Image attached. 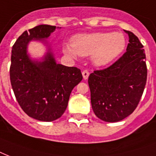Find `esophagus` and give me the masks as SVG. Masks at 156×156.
Returning a JSON list of instances; mask_svg holds the SVG:
<instances>
[{
    "instance_id": "esophagus-1",
    "label": "esophagus",
    "mask_w": 156,
    "mask_h": 156,
    "mask_svg": "<svg viewBox=\"0 0 156 156\" xmlns=\"http://www.w3.org/2000/svg\"><path fill=\"white\" fill-rule=\"evenodd\" d=\"M82 76H83V78H84V80H87L89 76V72H88L87 70H84V71H83V72H82Z\"/></svg>"
}]
</instances>
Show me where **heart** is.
I'll return each instance as SVG.
<instances>
[{
  "mask_svg": "<svg viewBox=\"0 0 156 156\" xmlns=\"http://www.w3.org/2000/svg\"><path fill=\"white\" fill-rule=\"evenodd\" d=\"M72 46L67 44L64 52L72 58L78 55H91L92 62L98 67L106 66L114 62L124 51L126 39L121 32H94L75 36Z\"/></svg>",
  "mask_w": 156,
  "mask_h": 156,
  "instance_id": "heart-1",
  "label": "heart"
}]
</instances>
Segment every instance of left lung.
I'll return each mask as SVG.
<instances>
[{
  "mask_svg": "<svg viewBox=\"0 0 156 156\" xmlns=\"http://www.w3.org/2000/svg\"><path fill=\"white\" fill-rule=\"evenodd\" d=\"M126 52L106 69L89 75L93 111L106 122H118L133 112L147 83V69L143 45L133 32Z\"/></svg>",
  "mask_w": 156,
  "mask_h": 156,
  "instance_id": "obj_1",
  "label": "left lung"
}]
</instances>
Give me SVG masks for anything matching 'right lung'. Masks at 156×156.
<instances>
[{"instance_id": "right-lung-1", "label": "right lung", "mask_w": 156, "mask_h": 156, "mask_svg": "<svg viewBox=\"0 0 156 156\" xmlns=\"http://www.w3.org/2000/svg\"><path fill=\"white\" fill-rule=\"evenodd\" d=\"M58 28V27H57ZM55 26L42 24L25 32L12 48L10 82L20 107L27 115L40 121H54L67 109L72 89L81 81L80 70L57 63L46 42ZM38 40L47 46L41 60L27 54L30 41Z\"/></svg>"}]
</instances>
